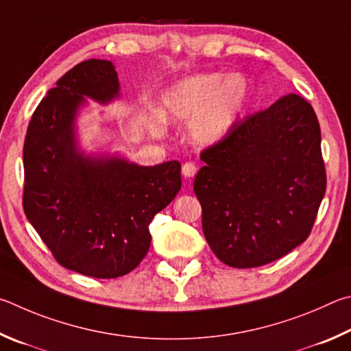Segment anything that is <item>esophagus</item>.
Instances as JSON below:
<instances>
[{"mask_svg": "<svg viewBox=\"0 0 351 351\" xmlns=\"http://www.w3.org/2000/svg\"><path fill=\"white\" fill-rule=\"evenodd\" d=\"M182 174L183 177H186V179H193V177L197 174V166L191 162H186L182 166Z\"/></svg>", "mask_w": 351, "mask_h": 351, "instance_id": "obj_1", "label": "esophagus"}]
</instances>
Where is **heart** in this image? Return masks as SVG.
Returning a JSON list of instances; mask_svg holds the SVG:
<instances>
[{"mask_svg":"<svg viewBox=\"0 0 351 351\" xmlns=\"http://www.w3.org/2000/svg\"><path fill=\"white\" fill-rule=\"evenodd\" d=\"M250 84L241 73H197L165 92L158 112L146 117L154 137H162L168 123H188L189 137L211 146L223 140L241 120L250 101Z\"/></svg>","mask_w":351,"mask_h":351,"instance_id":"b5f03b06","label":"heart"}]
</instances>
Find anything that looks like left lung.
<instances>
[{
    "mask_svg": "<svg viewBox=\"0 0 351 351\" xmlns=\"http://www.w3.org/2000/svg\"><path fill=\"white\" fill-rule=\"evenodd\" d=\"M194 180L208 245L228 267H261L310 236L327 176L311 104L280 97L202 152Z\"/></svg>",
    "mask_w": 351,
    "mask_h": 351,
    "instance_id": "obj_1",
    "label": "left lung"
}]
</instances>
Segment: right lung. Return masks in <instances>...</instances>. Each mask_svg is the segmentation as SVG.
Instances as JSON below:
<instances>
[{
    "mask_svg": "<svg viewBox=\"0 0 351 351\" xmlns=\"http://www.w3.org/2000/svg\"><path fill=\"white\" fill-rule=\"evenodd\" d=\"M120 97L108 60H86L47 90L24 140L26 217L60 265L98 279L131 273L151 245L149 223L180 191V163L140 166L125 157L86 154L77 117L86 98Z\"/></svg>",
    "mask_w": 351,
    "mask_h": 351,
    "instance_id": "add662e5",
    "label": "right lung"
}]
</instances>
